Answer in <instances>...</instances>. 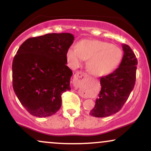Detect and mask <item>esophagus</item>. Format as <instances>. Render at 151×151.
I'll return each mask as SVG.
<instances>
[{"label":"esophagus","instance_id":"1","mask_svg":"<svg viewBox=\"0 0 151 151\" xmlns=\"http://www.w3.org/2000/svg\"><path fill=\"white\" fill-rule=\"evenodd\" d=\"M87 77H88L87 74L84 73V72H78L75 74V75H74V78H75L76 79H86Z\"/></svg>","mask_w":151,"mask_h":151}]
</instances>
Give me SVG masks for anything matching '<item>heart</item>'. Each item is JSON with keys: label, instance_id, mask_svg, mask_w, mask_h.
Listing matches in <instances>:
<instances>
[{"label": "heart", "instance_id": "obj_1", "mask_svg": "<svg viewBox=\"0 0 151 151\" xmlns=\"http://www.w3.org/2000/svg\"><path fill=\"white\" fill-rule=\"evenodd\" d=\"M67 62L72 68L80 66L85 60L88 70L93 75L104 76L111 73L120 64L123 57L116 46L96 40H82L77 47L71 46L66 53Z\"/></svg>", "mask_w": 151, "mask_h": 151}]
</instances>
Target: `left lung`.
<instances>
[{
  "instance_id": "1",
  "label": "left lung",
  "mask_w": 151,
  "mask_h": 151,
  "mask_svg": "<svg viewBox=\"0 0 151 151\" xmlns=\"http://www.w3.org/2000/svg\"><path fill=\"white\" fill-rule=\"evenodd\" d=\"M124 56L119 68L100 79L101 89L90 115L106 117L117 113L127 101L134 87L138 61L129 45L122 44Z\"/></svg>"
}]
</instances>
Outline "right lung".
Here are the masks:
<instances>
[{
  "instance_id": "right-lung-1",
  "label": "right lung",
  "mask_w": 151,
  "mask_h": 151,
  "mask_svg": "<svg viewBox=\"0 0 151 151\" xmlns=\"http://www.w3.org/2000/svg\"><path fill=\"white\" fill-rule=\"evenodd\" d=\"M71 33H50L26 40L13 61V87L21 104L35 116L53 115L62 93L70 90L72 70L67 66Z\"/></svg>"
}]
</instances>
